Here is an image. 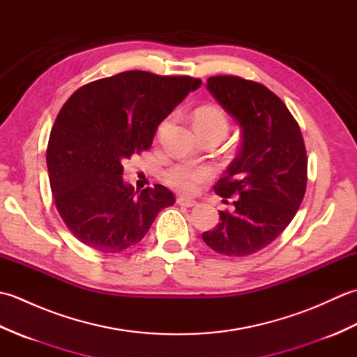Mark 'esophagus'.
I'll return each instance as SVG.
<instances>
[{
	"mask_svg": "<svg viewBox=\"0 0 357 357\" xmlns=\"http://www.w3.org/2000/svg\"><path fill=\"white\" fill-rule=\"evenodd\" d=\"M176 202L179 204V206H183V207H193V206H196V201L188 199V198H183V196H179V198L176 199Z\"/></svg>",
	"mask_w": 357,
	"mask_h": 357,
	"instance_id": "34e87169",
	"label": "esophagus"
}]
</instances>
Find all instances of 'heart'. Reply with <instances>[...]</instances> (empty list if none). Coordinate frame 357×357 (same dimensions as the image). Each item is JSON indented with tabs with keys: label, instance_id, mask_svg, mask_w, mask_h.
I'll return each mask as SVG.
<instances>
[{
	"label": "heart",
	"instance_id": "obj_1",
	"mask_svg": "<svg viewBox=\"0 0 357 357\" xmlns=\"http://www.w3.org/2000/svg\"><path fill=\"white\" fill-rule=\"evenodd\" d=\"M193 123L196 130H218L224 136L229 132V119H227L225 113L218 109L207 105V107H201L195 112ZM169 124V121L159 126V133L164 132V128ZM215 176V172L208 165H198L192 162H176L170 165L165 170L164 178L165 183L169 184L174 190L184 195H193L198 192L201 184L207 183Z\"/></svg>",
	"mask_w": 357,
	"mask_h": 357
}]
</instances>
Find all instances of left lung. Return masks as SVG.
Listing matches in <instances>:
<instances>
[{"label":"left lung","mask_w":357,"mask_h":357,"mask_svg":"<svg viewBox=\"0 0 357 357\" xmlns=\"http://www.w3.org/2000/svg\"><path fill=\"white\" fill-rule=\"evenodd\" d=\"M208 92L238 121L242 142L213 187L231 211L202 233L216 253L241 257L271 244L291 222L307 188V150L299 124L279 96L259 82L231 75L207 79Z\"/></svg>","instance_id":"8db88e82"}]
</instances>
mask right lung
<instances>
[{
  "label": "right lung",
  "mask_w": 357,
  "mask_h": 357,
  "mask_svg": "<svg viewBox=\"0 0 357 357\" xmlns=\"http://www.w3.org/2000/svg\"><path fill=\"white\" fill-rule=\"evenodd\" d=\"M192 77L128 70L79 87L50 132L47 169L55 206L75 238L119 253L146 236L174 195L155 184L136 195L123 162L150 149L158 126L201 87Z\"/></svg>",
  "instance_id": "obj_1"
}]
</instances>
